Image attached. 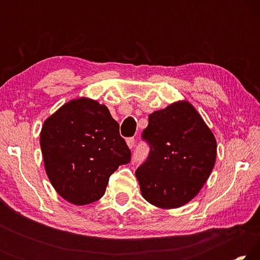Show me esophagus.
<instances>
[{"label":"esophagus","mask_w":260,"mask_h":260,"mask_svg":"<svg viewBox=\"0 0 260 260\" xmlns=\"http://www.w3.org/2000/svg\"><path fill=\"white\" fill-rule=\"evenodd\" d=\"M127 146H128L129 149H133V147L135 146V139L134 138H128L126 140Z\"/></svg>","instance_id":"esophagus-1"}]
</instances>
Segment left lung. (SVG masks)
I'll list each match as a JSON object with an SVG mask.
<instances>
[{
	"instance_id": "1",
	"label": "left lung",
	"mask_w": 260,
	"mask_h": 260,
	"mask_svg": "<svg viewBox=\"0 0 260 260\" xmlns=\"http://www.w3.org/2000/svg\"><path fill=\"white\" fill-rule=\"evenodd\" d=\"M142 140L150 150L135 175L144 199L161 209L191 201L210 177L217 156V141L200 113L187 101L152 112Z\"/></svg>"
}]
</instances>
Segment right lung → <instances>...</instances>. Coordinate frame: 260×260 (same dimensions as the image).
<instances>
[{"mask_svg":"<svg viewBox=\"0 0 260 260\" xmlns=\"http://www.w3.org/2000/svg\"><path fill=\"white\" fill-rule=\"evenodd\" d=\"M40 146L52 187L76 205L99 201L110 175L131 161L119 124L105 105L85 98L70 101L48 118Z\"/></svg>","mask_w":260,"mask_h":260,"instance_id":"add662e5","label":"right lung"}]
</instances>
